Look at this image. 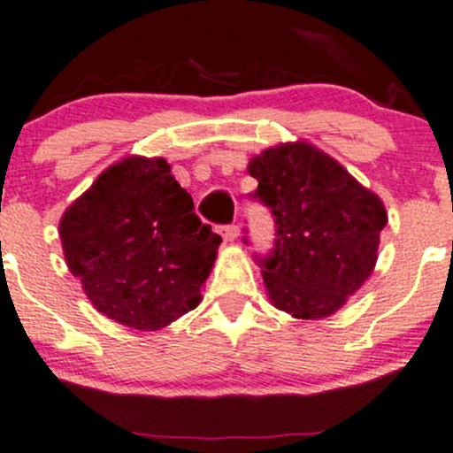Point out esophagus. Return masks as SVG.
<instances>
[{
	"label": "esophagus",
	"mask_w": 453,
	"mask_h": 453,
	"mask_svg": "<svg viewBox=\"0 0 453 453\" xmlns=\"http://www.w3.org/2000/svg\"><path fill=\"white\" fill-rule=\"evenodd\" d=\"M239 234H241V227L234 226V223H232V226H223V227H221V236H223V239H226V241L239 239Z\"/></svg>",
	"instance_id": "obj_1"
}]
</instances>
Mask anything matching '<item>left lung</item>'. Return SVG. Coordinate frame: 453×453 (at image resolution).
Instances as JSON below:
<instances>
[{
	"label": "left lung",
	"instance_id": "obj_1",
	"mask_svg": "<svg viewBox=\"0 0 453 453\" xmlns=\"http://www.w3.org/2000/svg\"><path fill=\"white\" fill-rule=\"evenodd\" d=\"M248 171L258 181L250 197L276 223L272 252L256 256L269 300L300 319L335 313L377 263L381 199L307 142L263 150Z\"/></svg>",
	"mask_w": 453,
	"mask_h": 453
}]
</instances>
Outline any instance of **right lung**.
<instances>
[{
  "label": "right lung",
  "mask_w": 453,
  "mask_h": 453,
  "mask_svg": "<svg viewBox=\"0 0 453 453\" xmlns=\"http://www.w3.org/2000/svg\"><path fill=\"white\" fill-rule=\"evenodd\" d=\"M58 230L91 304L138 331H157L197 307L221 243L162 157L109 166Z\"/></svg>",
  "instance_id": "right-lung-1"
}]
</instances>
